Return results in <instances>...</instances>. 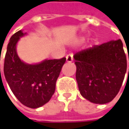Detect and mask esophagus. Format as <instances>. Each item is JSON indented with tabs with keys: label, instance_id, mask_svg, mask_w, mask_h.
<instances>
[{
	"label": "esophagus",
	"instance_id": "34e87169",
	"mask_svg": "<svg viewBox=\"0 0 129 129\" xmlns=\"http://www.w3.org/2000/svg\"><path fill=\"white\" fill-rule=\"evenodd\" d=\"M66 60L67 62H71L73 60V54H67V57H66Z\"/></svg>",
	"mask_w": 129,
	"mask_h": 129
}]
</instances>
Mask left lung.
<instances>
[{
	"label": "left lung",
	"instance_id": "obj_1",
	"mask_svg": "<svg viewBox=\"0 0 129 129\" xmlns=\"http://www.w3.org/2000/svg\"><path fill=\"white\" fill-rule=\"evenodd\" d=\"M74 59L81 95L96 104L113 101L126 72V57L121 40H113L82 50L74 55Z\"/></svg>",
	"mask_w": 129,
	"mask_h": 129
}]
</instances>
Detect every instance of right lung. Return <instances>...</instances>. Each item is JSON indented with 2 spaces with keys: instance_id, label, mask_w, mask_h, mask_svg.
Here are the masks:
<instances>
[{
  "instance_id": "obj_1",
  "label": "right lung",
  "mask_w": 129,
  "mask_h": 129,
  "mask_svg": "<svg viewBox=\"0 0 129 129\" xmlns=\"http://www.w3.org/2000/svg\"><path fill=\"white\" fill-rule=\"evenodd\" d=\"M25 34L20 30L10 39L3 72L8 85L18 100L28 108H37L49 101L54 93L56 82L66 58L45 59L36 64L23 62L18 56L16 44Z\"/></svg>"
}]
</instances>
